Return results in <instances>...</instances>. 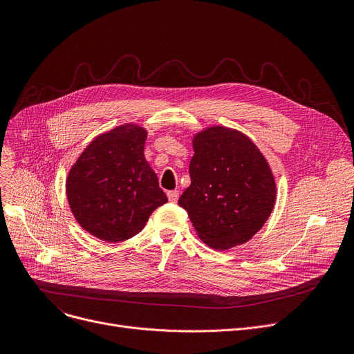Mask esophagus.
<instances>
[{"label":"esophagus","mask_w":354,"mask_h":354,"mask_svg":"<svg viewBox=\"0 0 354 354\" xmlns=\"http://www.w3.org/2000/svg\"><path fill=\"white\" fill-rule=\"evenodd\" d=\"M167 194H168V200L171 201V203H176L178 198H179V192L178 190H169Z\"/></svg>","instance_id":"esophagus-1"}]
</instances>
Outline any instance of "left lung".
I'll return each mask as SVG.
<instances>
[{
	"label": "left lung",
	"instance_id": "left-lung-1",
	"mask_svg": "<svg viewBox=\"0 0 354 354\" xmlns=\"http://www.w3.org/2000/svg\"><path fill=\"white\" fill-rule=\"evenodd\" d=\"M193 151L190 186L178 205L210 248L248 242L274 207L276 183L268 161L249 137L223 126L197 133Z\"/></svg>",
	"mask_w": 354,
	"mask_h": 354
}]
</instances>
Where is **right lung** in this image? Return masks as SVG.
I'll use <instances>...</instances> for the list:
<instances>
[{"label": "right lung", "instance_id": "1", "mask_svg": "<svg viewBox=\"0 0 354 354\" xmlns=\"http://www.w3.org/2000/svg\"><path fill=\"white\" fill-rule=\"evenodd\" d=\"M145 129L123 124L97 136L71 167L66 190L78 224L106 242L138 234L168 197L144 158Z\"/></svg>", "mask_w": 354, "mask_h": 354}]
</instances>
